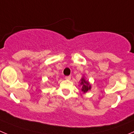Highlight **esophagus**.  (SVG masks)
Returning <instances> with one entry per match:
<instances>
[{
  "instance_id": "obj_1",
  "label": "esophagus",
  "mask_w": 134,
  "mask_h": 134,
  "mask_svg": "<svg viewBox=\"0 0 134 134\" xmlns=\"http://www.w3.org/2000/svg\"><path fill=\"white\" fill-rule=\"evenodd\" d=\"M65 79L66 80H71V76H65Z\"/></svg>"
}]
</instances>
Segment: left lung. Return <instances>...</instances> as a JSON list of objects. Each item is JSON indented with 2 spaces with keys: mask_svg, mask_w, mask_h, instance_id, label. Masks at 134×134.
Listing matches in <instances>:
<instances>
[{
  "mask_svg": "<svg viewBox=\"0 0 134 134\" xmlns=\"http://www.w3.org/2000/svg\"><path fill=\"white\" fill-rule=\"evenodd\" d=\"M80 85H81L82 86L81 91L84 93H86L87 92L90 90L91 88H92V87H91V84H90L88 80H86L85 79H84V76H83V77L80 79Z\"/></svg>",
  "mask_w": 134,
  "mask_h": 134,
  "instance_id": "left-lung-1",
  "label": "left lung"
}]
</instances>
